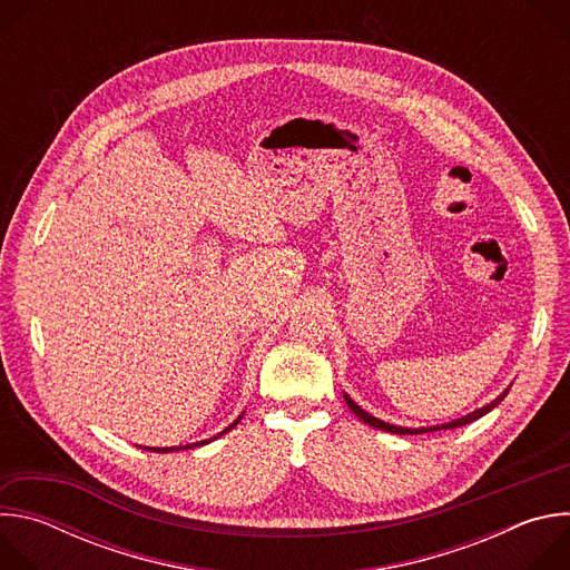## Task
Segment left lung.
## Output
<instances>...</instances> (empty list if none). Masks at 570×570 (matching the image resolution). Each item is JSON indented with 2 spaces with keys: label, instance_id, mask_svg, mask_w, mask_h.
<instances>
[{
  "label": "left lung",
  "instance_id": "left-lung-1",
  "mask_svg": "<svg viewBox=\"0 0 570 570\" xmlns=\"http://www.w3.org/2000/svg\"><path fill=\"white\" fill-rule=\"evenodd\" d=\"M510 390H505L499 399H494L492 403H487V405H482V409H478V411H473L471 415H466V417H462V420H455V422H451V424H444L442 429H458V426H464V424H469V422H475V420H480L482 415H487L490 413L492 409H497V405L505 399V394H508ZM345 401H347V405H350V411L358 417V420H363L367 426H372V429H379V431H385V433H396V435H420V433H429V431H440V429H401V426H392V424H385V422H381V420H376V417H372L370 413H365L361 405H356L347 394H345Z\"/></svg>",
  "mask_w": 570,
  "mask_h": 570
}]
</instances>
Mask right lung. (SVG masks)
<instances>
[{"instance_id":"obj_1","label":"right lung","mask_w":570,"mask_h":570,"mask_svg":"<svg viewBox=\"0 0 570 570\" xmlns=\"http://www.w3.org/2000/svg\"><path fill=\"white\" fill-rule=\"evenodd\" d=\"M238 422V420H236ZM236 422L229 426V429H234L236 426ZM229 429H225L223 433H227ZM209 440H205V442H196V444H187V446H165V449H146V451H155V453H169V451H183V449H194V446H200V444H207Z\"/></svg>"}]
</instances>
